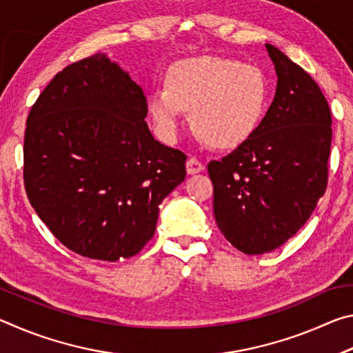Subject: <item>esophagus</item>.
<instances>
[{"label": "esophagus", "instance_id": "1", "mask_svg": "<svg viewBox=\"0 0 353 353\" xmlns=\"http://www.w3.org/2000/svg\"><path fill=\"white\" fill-rule=\"evenodd\" d=\"M205 165L202 160H199L198 157H194V155H191V157L187 160V172L188 174H198V172L204 171Z\"/></svg>", "mask_w": 353, "mask_h": 353}]
</instances>
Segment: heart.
<instances>
[{"instance_id":"heart-1","label":"heart","mask_w":353,"mask_h":353,"mask_svg":"<svg viewBox=\"0 0 353 353\" xmlns=\"http://www.w3.org/2000/svg\"><path fill=\"white\" fill-rule=\"evenodd\" d=\"M266 82L252 65L223 57H193L174 63L166 85L155 88L151 113L163 139L179 132L185 112L201 137L221 148L238 146L259 126Z\"/></svg>"}]
</instances>
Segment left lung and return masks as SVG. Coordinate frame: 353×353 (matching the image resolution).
<instances>
[{
  "label": "left lung",
  "mask_w": 353,
  "mask_h": 353,
  "mask_svg": "<svg viewBox=\"0 0 353 353\" xmlns=\"http://www.w3.org/2000/svg\"><path fill=\"white\" fill-rule=\"evenodd\" d=\"M277 90L255 132L207 165L221 234L248 255L282 246L312 216L328 182L330 107L316 81L276 46Z\"/></svg>",
  "instance_id": "obj_1"
}]
</instances>
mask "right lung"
<instances>
[{"instance_id": "add662e5", "label": "right lung", "mask_w": 353, "mask_h": 353, "mask_svg": "<svg viewBox=\"0 0 353 353\" xmlns=\"http://www.w3.org/2000/svg\"><path fill=\"white\" fill-rule=\"evenodd\" d=\"M141 87L101 52L57 73L31 107L28 199L63 246L93 260L139 254L187 155L154 139Z\"/></svg>"}]
</instances>
